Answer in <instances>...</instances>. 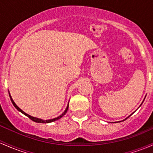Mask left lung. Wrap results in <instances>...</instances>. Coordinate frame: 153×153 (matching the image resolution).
<instances>
[{
  "label": "left lung",
  "mask_w": 153,
  "mask_h": 153,
  "mask_svg": "<svg viewBox=\"0 0 153 153\" xmlns=\"http://www.w3.org/2000/svg\"><path fill=\"white\" fill-rule=\"evenodd\" d=\"M145 97H146V96H145ZM145 99H144V100H145ZM144 100H143V102H144ZM143 102H142V103H143ZM142 104H141V105H142ZM141 105H140V106H141ZM133 113H134V112H133ZM133 113H132V114H133ZM132 114H131V115H132ZM131 115H129V116H128L127 117H126V118L124 119V120H121V121H124V120H126V119H127V118H128V117H130ZM121 121H117V122H121ZM117 122H115V123H117Z\"/></svg>",
  "instance_id": "left-lung-1"
}]
</instances>
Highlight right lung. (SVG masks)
I'll use <instances>...</instances> for the list:
<instances>
[{
	"label": "right lung",
	"instance_id": "right-lung-1",
	"mask_svg": "<svg viewBox=\"0 0 153 153\" xmlns=\"http://www.w3.org/2000/svg\"><path fill=\"white\" fill-rule=\"evenodd\" d=\"M8 94H9V97H10V99H11V102H12L13 105H14V106L15 107V108H16V110H18V111L21 112L22 113V114H24L25 115H26V116H27L28 117H29L30 119H31V120H33V121H34V122H36V123H51V122H53V121H56V120H59V119H60V118H61V117H62L64 116V115H65V114H66V112H67V111H68V110L69 104H68V106H67L66 109H65V111L63 112V113L62 114V115H60L59 116H58V117H55V118H53V119H49V120H43V119H41V118H38V117H36L31 116V115H28V114H27L26 112H25L24 111H23V110H22L21 109H20L19 107H18L17 105H16V104H15V102H14V100H13L12 97H11V94H10L9 91H8Z\"/></svg>",
	"mask_w": 153,
	"mask_h": 153
}]
</instances>
